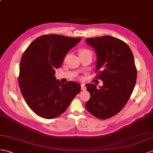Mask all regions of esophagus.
Listing matches in <instances>:
<instances>
[{"label":"esophagus","mask_w":153,"mask_h":153,"mask_svg":"<svg viewBox=\"0 0 153 153\" xmlns=\"http://www.w3.org/2000/svg\"><path fill=\"white\" fill-rule=\"evenodd\" d=\"M81 90H86V87L85 86V84H81Z\"/></svg>","instance_id":"esophagus-1"}]
</instances>
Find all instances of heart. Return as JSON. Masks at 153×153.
Instances as JSON below:
<instances>
[{
  "label": "heart",
  "mask_w": 153,
  "mask_h": 153,
  "mask_svg": "<svg viewBox=\"0 0 153 153\" xmlns=\"http://www.w3.org/2000/svg\"><path fill=\"white\" fill-rule=\"evenodd\" d=\"M88 52H91L88 49H82L81 51H80V54H84V53H88Z\"/></svg>",
  "instance_id": "1"
}]
</instances>
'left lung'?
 Segmentation results:
<instances>
[{"label":"left lung","instance_id":"obj_1","mask_svg":"<svg viewBox=\"0 0 153 153\" xmlns=\"http://www.w3.org/2000/svg\"><path fill=\"white\" fill-rule=\"evenodd\" d=\"M86 42L95 51L96 77L103 85L99 88L85 85L90 94L85 108L98 119H107L122 110L133 92L137 81L133 54L124 42L111 36L88 38Z\"/></svg>","mask_w":153,"mask_h":153}]
</instances>
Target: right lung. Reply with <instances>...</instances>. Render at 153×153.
Wrapping results in <instances>:
<instances>
[{
  "label": "right lung",
  "instance_id": "1",
  "mask_svg": "<svg viewBox=\"0 0 153 153\" xmlns=\"http://www.w3.org/2000/svg\"><path fill=\"white\" fill-rule=\"evenodd\" d=\"M81 38L47 34L35 39L22 55L19 84L26 103L38 116L51 119L65 111L81 91L77 82L61 83L54 77L65 56Z\"/></svg>",
  "mask_w": 153,
  "mask_h": 153
}]
</instances>
